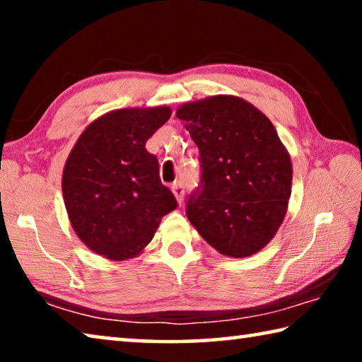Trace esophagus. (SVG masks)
Segmentation results:
<instances>
[{"label": "esophagus", "mask_w": 362, "mask_h": 362, "mask_svg": "<svg viewBox=\"0 0 362 362\" xmlns=\"http://www.w3.org/2000/svg\"><path fill=\"white\" fill-rule=\"evenodd\" d=\"M170 189H173V193L175 196L177 203L182 204V201H183V185H182V183L180 182H174L173 185H170Z\"/></svg>", "instance_id": "obj_1"}]
</instances>
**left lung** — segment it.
Instances as JSON below:
<instances>
[{"label": "left lung", "mask_w": 362, "mask_h": 362, "mask_svg": "<svg viewBox=\"0 0 362 362\" xmlns=\"http://www.w3.org/2000/svg\"><path fill=\"white\" fill-rule=\"evenodd\" d=\"M203 169L187 216L220 254L243 259L273 240L292 188L291 155L272 121L238 95L218 94L177 108Z\"/></svg>", "instance_id": "1"}]
</instances>
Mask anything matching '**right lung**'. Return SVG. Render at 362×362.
<instances>
[{
  "instance_id": "1",
  "label": "right lung",
  "mask_w": 362,
  "mask_h": 362,
  "mask_svg": "<svg viewBox=\"0 0 362 362\" xmlns=\"http://www.w3.org/2000/svg\"><path fill=\"white\" fill-rule=\"evenodd\" d=\"M170 115L168 105L112 110L73 145L62 174L64 203L73 231L93 252L134 259L177 207L159 180L156 156L145 148Z\"/></svg>"
}]
</instances>
